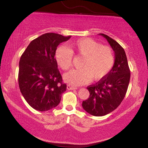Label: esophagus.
Segmentation results:
<instances>
[{"label": "esophagus", "mask_w": 148, "mask_h": 148, "mask_svg": "<svg viewBox=\"0 0 148 148\" xmlns=\"http://www.w3.org/2000/svg\"><path fill=\"white\" fill-rule=\"evenodd\" d=\"M66 88H67L68 90H77V88H76V87L72 86H71V85H67V86H66Z\"/></svg>", "instance_id": "obj_1"}]
</instances>
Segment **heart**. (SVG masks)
I'll use <instances>...</instances> for the list:
<instances>
[{"label":"heart","instance_id":"obj_1","mask_svg":"<svg viewBox=\"0 0 148 148\" xmlns=\"http://www.w3.org/2000/svg\"><path fill=\"white\" fill-rule=\"evenodd\" d=\"M70 49L60 46L56 50L55 58L60 67L64 71L71 67L73 52L83 59L80 69H74L64 75V79L72 86L88 84L93 79L99 81L104 78L114 66L115 56L112 48L103 46L89 38H81L71 42Z\"/></svg>","mask_w":148,"mask_h":148}]
</instances>
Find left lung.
<instances>
[{"mask_svg": "<svg viewBox=\"0 0 148 148\" xmlns=\"http://www.w3.org/2000/svg\"><path fill=\"white\" fill-rule=\"evenodd\" d=\"M107 40L114 52L115 62L110 73L96 84L88 86L90 97L83 101L82 106L89 114L102 116L114 110L126 95L130 80L126 54L116 41L104 34H100Z\"/></svg>", "mask_w": 148, "mask_h": 148, "instance_id": "1", "label": "left lung"}]
</instances>
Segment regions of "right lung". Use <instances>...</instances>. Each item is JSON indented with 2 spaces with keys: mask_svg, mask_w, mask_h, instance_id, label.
<instances>
[{
  "mask_svg": "<svg viewBox=\"0 0 148 148\" xmlns=\"http://www.w3.org/2000/svg\"><path fill=\"white\" fill-rule=\"evenodd\" d=\"M71 36L46 33L30 42L20 58L18 82L20 91L30 106L47 111L59 104L66 85L56 62L55 52L61 42Z\"/></svg>",
  "mask_w": 148,
  "mask_h": 148,
  "instance_id": "obj_1",
  "label": "right lung"
}]
</instances>
